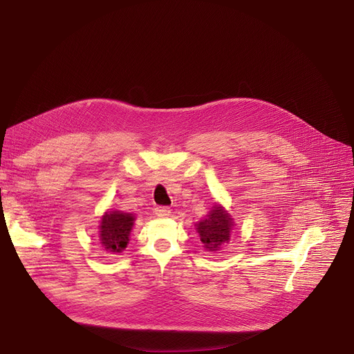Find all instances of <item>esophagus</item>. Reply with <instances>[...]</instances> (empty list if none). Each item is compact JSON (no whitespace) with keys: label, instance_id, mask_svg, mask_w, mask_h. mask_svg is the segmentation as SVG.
I'll return each instance as SVG.
<instances>
[{"label":"esophagus","instance_id":"esophagus-1","mask_svg":"<svg viewBox=\"0 0 354 354\" xmlns=\"http://www.w3.org/2000/svg\"><path fill=\"white\" fill-rule=\"evenodd\" d=\"M155 214L158 215V216H167L171 214V208L169 207H156L155 208Z\"/></svg>","mask_w":354,"mask_h":354}]
</instances>
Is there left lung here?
I'll list each match as a JSON object with an SVG mask.
<instances>
[{"label":"left lung","instance_id":"8db88e82","mask_svg":"<svg viewBox=\"0 0 354 354\" xmlns=\"http://www.w3.org/2000/svg\"><path fill=\"white\" fill-rule=\"evenodd\" d=\"M232 218L221 205L212 207L207 218L201 219L196 224V231L201 236L203 248L216 251L221 245L228 244L232 231Z\"/></svg>","mask_w":354,"mask_h":354}]
</instances>
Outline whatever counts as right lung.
<instances>
[{"mask_svg":"<svg viewBox=\"0 0 354 354\" xmlns=\"http://www.w3.org/2000/svg\"><path fill=\"white\" fill-rule=\"evenodd\" d=\"M135 216L122 211H109L100 221V244L109 252H122L133 228Z\"/></svg>","mask_w":354,"mask_h":354,"instance_id":"add662e5","label":"right lung"}]
</instances>
